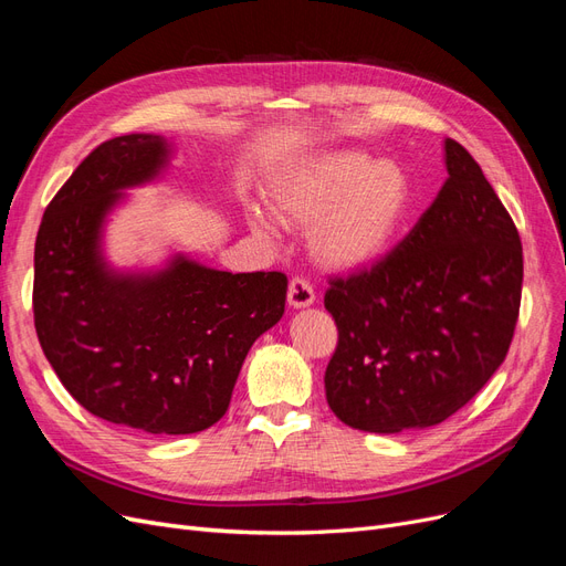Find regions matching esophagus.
Returning a JSON list of instances; mask_svg holds the SVG:
<instances>
[{"mask_svg":"<svg viewBox=\"0 0 566 566\" xmlns=\"http://www.w3.org/2000/svg\"><path fill=\"white\" fill-rule=\"evenodd\" d=\"M316 300L314 295V287L310 285V281L304 279H293L287 285V304L293 306V310H304V306H312Z\"/></svg>","mask_w":566,"mask_h":566,"instance_id":"1","label":"esophagus"}]
</instances>
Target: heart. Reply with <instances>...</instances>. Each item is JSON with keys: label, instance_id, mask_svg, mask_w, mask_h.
Instances as JSON below:
<instances>
[{"label": "heart", "instance_id": "b5f03b06", "mask_svg": "<svg viewBox=\"0 0 566 566\" xmlns=\"http://www.w3.org/2000/svg\"><path fill=\"white\" fill-rule=\"evenodd\" d=\"M271 212L293 229H310L314 262L335 273L364 271L389 254L413 208V186L397 160H375L364 150H328L287 165L266 191ZM260 235L273 221L248 208Z\"/></svg>", "mask_w": 566, "mask_h": 566}]
</instances>
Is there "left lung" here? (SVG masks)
Instances as JSON below:
<instances>
[{
    "label": "left lung",
    "instance_id": "obj_1",
    "mask_svg": "<svg viewBox=\"0 0 566 566\" xmlns=\"http://www.w3.org/2000/svg\"><path fill=\"white\" fill-rule=\"evenodd\" d=\"M449 179L370 271L333 281L337 349L325 399L354 430L399 434L451 418L505 361L522 300V243L482 167L443 142Z\"/></svg>",
    "mask_w": 566,
    "mask_h": 566
}]
</instances>
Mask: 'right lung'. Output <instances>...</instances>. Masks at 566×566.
<instances>
[{"mask_svg":"<svg viewBox=\"0 0 566 566\" xmlns=\"http://www.w3.org/2000/svg\"><path fill=\"white\" fill-rule=\"evenodd\" d=\"M175 146L125 134L94 148L49 202L32 310L42 352L92 416L148 434H193L227 413L254 339L285 312L281 271L231 273L175 252L115 269L104 231L125 191L158 181Z\"/></svg>","mask_w":566,"mask_h":566,"instance_id":"1","label":"right lung"}]
</instances>
